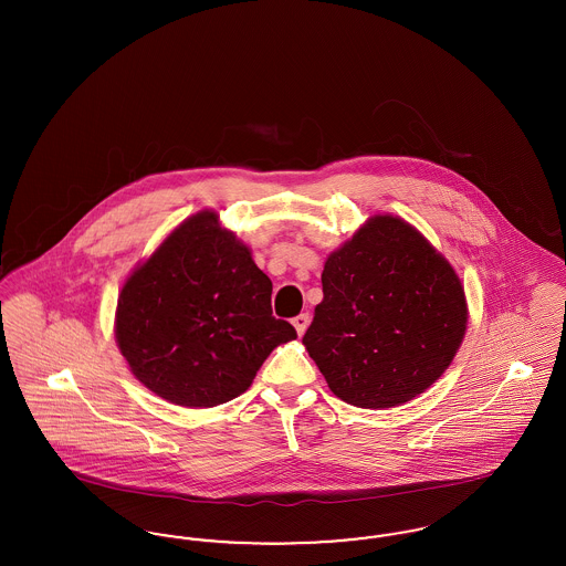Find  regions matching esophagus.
<instances>
[{"instance_id":"esophagus-1","label":"esophagus","mask_w":566,"mask_h":566,"mask_svg":"<svg viewBox=\"0 0 566 566\" xmlns=\"http://www.w3.org/2000/svg\"><path fill=\"white\" fill-rule=\"evenodd\" d=\"M310 321H312V316H310V314H298L296 318H293V326H295L296 335H298V337H301V335L307 331Z\"/></svg>"}]
</instances>
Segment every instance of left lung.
<instances>
[{
  "instance_id": "1",
  "label": "left lung",
  "mask_w": 566,
  "mask_h": 566,
  "mask_svg": "<svg viewBox=\"0 0 566 566\" xmlns=\"http://www.w3.org/2000/svg\"><path fill=\"white\" fill-rule=\"evenodd\" d=\"M323 295L303 346L333 395L354 407L416 399L464 339L469 307L457 271L399 216H371L328 254Z\"/></svg>"
}]
</instances>
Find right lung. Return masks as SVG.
<instances>
[{"label":"right lung","mask_w":566,"mask_h":566,"mask_svg":"<svg viewBox=\"0 0 566 566\" xmlns=\"http://www.w3.org/2000/svg\"><path fill=\"white\" fill-rule=\"evenodd\" d=\"M271 280L250 248L203 210L178 224L125 280L114 337L157 397L216 407L245 392L293 324L271 316Z\"/></svg>","instance_id":"add662e5"}]
</instances>
